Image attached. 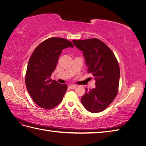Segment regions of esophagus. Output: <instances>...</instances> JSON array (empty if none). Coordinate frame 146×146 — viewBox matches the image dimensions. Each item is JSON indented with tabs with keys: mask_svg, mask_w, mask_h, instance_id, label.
Wrapping results in <instances>:
<instances>
[{
	"mask_svg": "<svg viewBox=\"0 0 146 146\" xmlns=\"http://www.w3.org/2000/svg\"><path fill=\"white\" fill-rule=\"evenodd\" d=\"M76 85H69V88H70V89H74V88H76Z\"/></svg>",
	"mask_w": 146,
	"mask_h": 146,
	"instance_id": "esophagus-1",
	"label": "esophagus"
}]
</instances>
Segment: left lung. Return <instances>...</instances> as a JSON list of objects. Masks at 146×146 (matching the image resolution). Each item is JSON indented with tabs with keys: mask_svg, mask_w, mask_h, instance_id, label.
Here are the masks:
<instances>
[{
	"mask_svg": "<svg viewBox=\"0 0 146 146\" xmlns=\"http://www.w3.org/2000/svg\"><path fill=\"white\" fill-rule=\"evenodd\" d=\"M83 51L88 73L96 80V88L88 90L82 98V103L88 111L99 113L112 103L118 92L120 69L112 50L97 38L72 40Z\"/></svg>",
	"mask_w": 146,
	"mask_h": 146,
	"instance_id": "8db88e82",
	"label": "left lung"
}]
</instances>
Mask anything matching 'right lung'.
Masks as SVG:
<instances>
[{
	"label": "right lung",
	"instance_id": "1",
	"mask_svg": "<svg viewBox=\"0 0 146 146\" xmlns=\"http://www.w3.org/2000/svg\"><path fill=\"white\" fill-rule=\"evenodd\" d=\"M73 44L64 38H50L42 42L31 55L25 76V85L33 100L46 110L56 107L67 90L66 84L50 79L62 50L73 47Z\"/></svg>",
	"mask_w": 146,
	"mask_h": 146
}]
</instances>
